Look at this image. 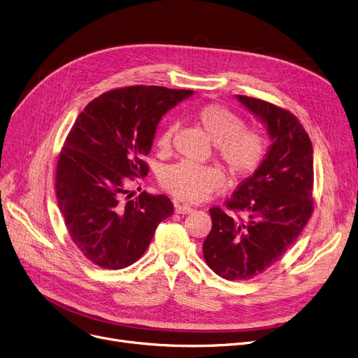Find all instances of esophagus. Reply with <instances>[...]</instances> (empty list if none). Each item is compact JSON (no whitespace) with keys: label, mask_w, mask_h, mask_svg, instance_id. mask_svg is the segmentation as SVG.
Instances as JSON below:
<instances>
[{"label":"esophagus","mask_w":358,"mask_h":358,"mask_svg":"<svg viewBox=\"0 0 358 358\" xmlns=\"http://www.w3.org/2000/svg\"><path fill=\"white\" fill-rule=\"evenodd\" d=\"M175 211H176L178 214H189V213H192V211H194V208H192L191 205H187V203H183V205L176 203V206H175Z\"/></svg>","instance_id":"esophagus-1"}]
</instances>
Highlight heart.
I'll list each match as a JSON object with an SVG mask.
<instances>
[{
  "mask_svg": "<svg viewBox=\"0 0 358 358\" xmlns=\"http://www.w3.org/2000/svg\"><path fill=\"white\" fill-rule=\"evenodd\" d=\"M195 121L214 141L217 157L233 178L253 173L266 155V140L253 129L244 127L240 115L221 103H205L194 111ZM176 130L166 122L157 136L156 145L162 153L169 152ZM224 183V173L215 164H194L179 162L167 166L160 175V185L172 196L199 202L206 199Z\"/></svg>",
  "mask_w": 358,
  "mask_h": 358,
  "instance_id": "b5f03b06",
  "label": "heart"
}]
</instances>
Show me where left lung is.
<instances>
[{"instance_id":"8db88e82","label":"left lung","mask_w":358,"mask_h":358,"mask_svg":"<svg viewBox=\"0 0 358 358\" xmlns=\"http://www.w3.org/2000/svg\"><path fill=\"white\" fill-rule=\"evenodd\" d=\"M237 98L267 124L273 143L259 169L224 202L225 209H209L213 228L202 251L222 279L248 280L279 262L308 224L313 213V155L298 117L259 98Z\"/></svg>"}]
</instances>
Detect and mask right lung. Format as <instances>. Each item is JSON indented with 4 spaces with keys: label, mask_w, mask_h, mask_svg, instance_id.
<instances>
[{
    "label": "right lung",
    "mask_w": 358,
    "mask_h": 358,
    "mask_svg": "<svg viewBox=\"0 0 358 358\" xmlns=\"http://www.w3.org/2000/svg\"><path fill=\"white\" fill-rule=\"evenodd\" d=\"M192 94L155 85L115 88L92 99L73 122L57 157L55 189L69 237L94 264H133L173 214L166 195L141 192L130 199L129 182L149 173L144 156L162 115Z\"/></svg>",
    "instance_id": "obj_1"
}]
</instances>
